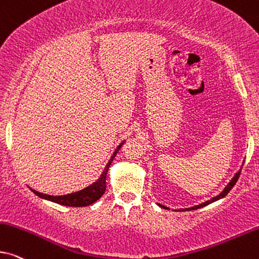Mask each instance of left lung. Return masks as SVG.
Returning <instances> with one entry per match:
<instances>
[{"instance_id": "1", "label": "left lung", "mask_w": 259, "mask_h": 259, "mask_svg": "<svg viewBox=\"0 0 259 259\" xmlns=\"http://www.w3.org/2000/svg\"><path fill=\"white\" fill-rule=\"evenodd\" d=\"M241 171V170H240ZM240 171H238V172L236 174V176L233 177L232 179V181H231L230 183L227 184V187L225 188L224 189V191L221 194H219V195L218 196H215V197H213V199L211 200H209V201H207V202H204V203H201V204H199V206H195V207H191V208H188L187 210H194V209H197V208H201V207H204V206H207V204H209V203H211V202H214V201H217V200H219V199H223V197H225L227 195L228 193H230V190L232 189V188L234 187V184L237 183V181H238V179H239V176H240ZM160 206V204H159ZM160 207H163V208H166V207H164V206H160Z\"/></svg>"}]
</instances>
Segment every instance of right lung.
Wrapping results in <instances>:
<instances>
[{
	"label": "right lung",
	"instance_id": "obj_1",
	"mask_svg": "<svg viewBox=\"0 0 259 259\" xmlns=\"http://www.w3.org/2000/svg\"><path fill=\"white\" fill-rule=\"evenodd\" d=\"M122 144L123 143H121L119 146L116 147L115 152L113 153L112 158H110L108 164H107V166L105 167V170H103V172H102V175H101L100 180L94 184H92V186L85 188V189L77 191V193H73V194H68V195H63V196L48 195V194L39 193V191H35L33 189H32V191L35 194V195H38L39 197L50 200V201H52V202L63 204V206H69V207H85V206H89V204L95 202V201L99 200L100 197L102 196L103 194H105L107 172H108L110 164H112L114 157H115V154L117 153V151L120 150V147H121Z\"/></svg>",
	"mask_w": 259,
	"mask_h": 259
}]
</instances>
